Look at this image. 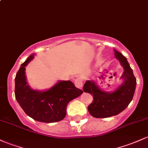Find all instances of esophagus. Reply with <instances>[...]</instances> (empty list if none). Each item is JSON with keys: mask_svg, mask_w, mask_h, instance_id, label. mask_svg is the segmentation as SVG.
I'll use <instances>...</instances> for the list:
<instances>
[{"mask_svg": "<svg viewBox=\"0 0 148 148\" xmlns=\"http://www.w3.org/2000/svg\"><path fill=\"white\" fill-rule=\"evenodd\" d=\"M74 84H75L76 87L79 88H82L83 86V79L81 77L77 78L74 81Z\"/></svg>", "mask_w": 148, "mask_h": 148, "instance_id": "esophagus-1", "label": "esophagus"}]
</instances>
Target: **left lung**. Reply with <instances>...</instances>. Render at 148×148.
I'll return each instance as SVG.
<instances>
[{
	"mask_svg": "<svg viewBox=\"0 0 148 148\" xmlns=\"http://www.w3.org/2000/svg\"><path fill=\"white\" fill-rule=\"evenodd\" d=\"M115 57L124 67L121 76L124 82L114 91L105 92L100 89L95 82L86 81L83 87L84 92L91 94L93 97L92 103L88 110L93 117L106 118L121 112L128 107L134 97L136 86V79L127 60L119 52L114 50Z\"/></svg>",
	"mask_w": 148,
	"mask_h": 148,
	"instance_id": "1",
	"label": "left lung"
}]
</instances>
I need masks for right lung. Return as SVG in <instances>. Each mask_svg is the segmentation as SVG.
<instances>
[{
    "label": "right lung",
    "mask_w": 148,
    "mask_h": 148,
    "mask_svg": "<svg viewBox=\"0 0 148 148\" xmlns=\"http://www.w3.org/2000/svg\"><path fill=\"white\" fill-rule=\"evenodd\" d=\"M31 55L16 74L15 98L24 112L40 122L53 123L65 117L67 104L83 93L70 81H60L45 91L33 90L27 82L25 66L34 58Z\"/></svg>",
    "instance_id": "add662e5"
}]
</instances>
